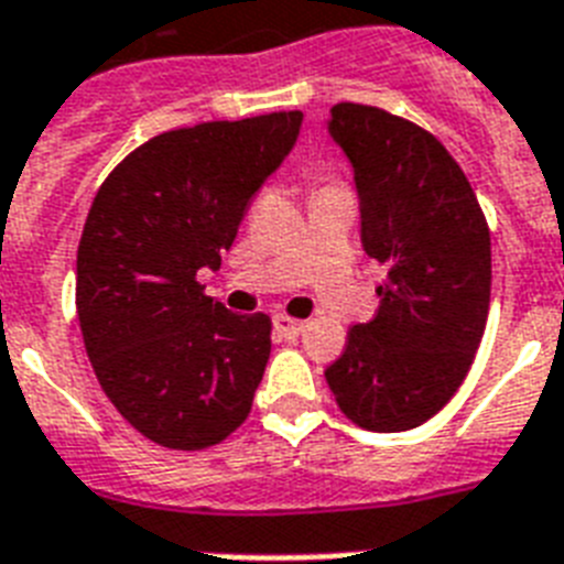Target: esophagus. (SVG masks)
Masks as SVG:
<instances>
[{"instance_id": "obj_1", "label": "esophagus", "mask_w": 564, "mask_h": 564, "mask_svg": "<svg viewBox=\"0 0 564 564\" xmlns=\"http://www.w3.org/2000/svg\"><path fill=\"white\" fill-rule=\"evenodd\" d=\"M273 326H276V332H279V335H285V337H296V335H303L305 323H303V319H294V317H288V314H276V317H273Z\"/></svg>"}]
</instances>
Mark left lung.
Listing matches in <instances>:
<instances>
[{
  "instance_id": "1",
  "label": "left lung",
  "mask_w": 564,
  "mask_h": 564,
  "mask_svg": "<svg viewBox=\"0 0 564 564\" xmlns=\"http://www.w3.org/2000/svg\"><path fill=\"white\" fill-rule=\"evenodd\" d=\"M328 130L355 169L364 250L387 268L376 317L349 328L328 390L358 427L410 431L452 402L471 369L492 291L489 224L425 128L340 101Z\"/></svg>"
}]
</instances>
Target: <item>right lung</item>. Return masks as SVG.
Segmentation results:
<instances>
[{
	"instance_id": "add662e5",
	"label": "right lung",
	"mask_w": 564,
	"mask_h": 564,
	"mask_svg": "<svg viewBox=\"0 0 564 564\" xmlns=\"http://www.w3.org/2000/svg\"><path fill=\"white\" fill-rule=\"evenodd\" d=\"M300 124L303 112L282 110L165 130L130 151L89 206L80 335L112 408L162 448L204 452L250 416L273 323L227 311L197 273L220 268Z\"/></svg>"
}]
</instances>
